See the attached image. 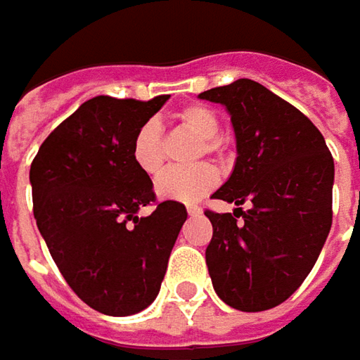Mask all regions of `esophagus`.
<instances>
[{
	"instance_id": "34e87169",
	"label": "esophagus",
	"mask_w": 360,
	"mask_h": 360,
	"mask_svg": "<svg viewBox=\"0 0 360 360\" xmlns=\"http://www.w3.org/2000/svg\"><path fill=\"white\" fill-rule=\"evenodd\" d=\"M187 213H189V215H199L201 210H199L197 205H187Z\"/></svg>"
}]
</instances>
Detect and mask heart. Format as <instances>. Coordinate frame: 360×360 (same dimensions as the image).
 Masks as SVG:
<instances>
[{
  "instance_id": "1",
  "label": "heart",
  "mask_w": 360,
  "mask_h": 360,
  "mask_svg": "<svg viewBox=\"0 0 360 360\" xmlns=\"http://www.w3.org/2000/svg\"><path fill=\"white\" fill-rule=\"evenodd\" d=\"M177 120L183 129H187L197 139H201L203 153H217L219 143L217 136L221 131V122L217 115L201 104L185 106L177 112ZM133 161L145 175H157L165 163V145L161 124L157 120H147L133 139ZM219 183V175L211 165H197L193 169H169L155 183V191L161 199L179 201V203H195L215 189Z\"/></svg>"
}]
</instances>
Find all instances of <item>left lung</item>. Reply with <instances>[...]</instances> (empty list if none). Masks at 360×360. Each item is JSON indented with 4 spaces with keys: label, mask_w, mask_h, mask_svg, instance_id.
<instances>
[{
    "label": "left lung",
    "mask_w": 360,
    "mask_h": 360,
    "mask_svg": "<svg viewBox=\"0 0 360 360\" xmlns=\"http://www.w3.org/2000/svg\"><path fill=\"white\" fill-rule=\"evenodd\" d=\"M199 98L226 108L238 153L229 179L211 195L236 210L205 211L213 290L236 310H268L298 290L321 256L333 226L335 161L321 131L254 80L240 78Z\"/></svg>",
    "instance_id": "obj_1"
}]
</instances>
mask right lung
<instances>
[{
  "label": "right lung",
  "mask_w": 360,
  "mask_h": 360,
  "mask_svg": "<svg viewBox=\"0 0 360 360\" xmlns=\"http://www.w3.org/2000/svg\"><path fill=\"white\" fill-rule=\"evenodd\" d=\"M169 96H94L50 134L30 169L34 217L58 270L80 300L131 316L157 298L187 210L163 201L133 161L134 133Z\"/></svg>",
  "instance_id": "obj_1"
}]
</instances>
